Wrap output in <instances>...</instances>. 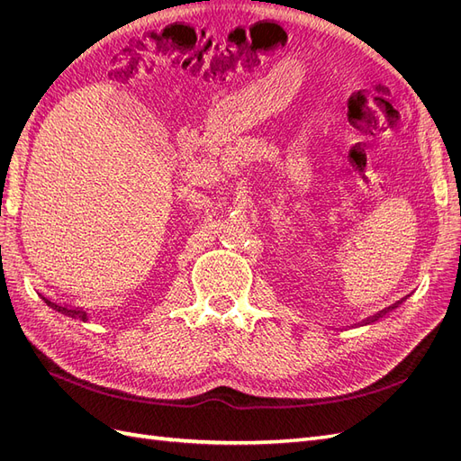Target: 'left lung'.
I'll return each mask as SVG.
<instances>
[{
    "label": "left lung",
    "instance_id": "1",
    "mask_svg": "<svg viewBox=\"0 0 461 461\" xmlns=\"http://www.w3.org/2000/svg\"><path fill=\"white\" fill-rule=\"evenodd\" d=\"M381 313H386V310H384V312H381ZM381 313H379V315H381ZM375 317H376V315H375ZM371 319H373V317H371Z\"/></svg>",
    "mask_w": 461,
    "mask_h": 461
}]
</instances>
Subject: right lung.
Segmentation results:
<instances>
[{
    "label": "right lung",
    "mask_w": 461,
    "mask_h": 461,
    "mask_svg": "<svg viewBox=\"0 0 461 461\" xmlns=\"http://www.w3.org/2000/svg\"><path fill=\"white\" fill-rule=\"evenodd\" d=\"M82 319H85V317H82Z\"/></svg>",
    "instance_id": "add662e5"
}]
</instances>
